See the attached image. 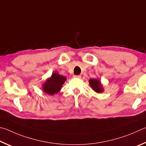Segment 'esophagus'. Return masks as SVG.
<instances>
[{
    "instance_id": "1",
    "label": "esophagus",
    "mask_w": 146,
    "mask_h": 146,
    "mask_svg": "<svg viewBox=\"0 0 146 146\" xmlns=\"http://www.w3.org/2000/svg\"><path fill=\"white\" fill-rule=\"evenodd\" d=\"M81 76L80 75H74V78H81Z\"/></svg>"
}]
</instances>
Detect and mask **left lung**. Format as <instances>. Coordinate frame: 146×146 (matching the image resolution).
Instances as JSON below:
<instances>
[{
	"label": "left lung",
	"mask_w": 146,
	"mask_h": 146,
	"mask_svg": "<svg viewBox=\"0 0 146 146\" xmlns=\"http://www.w3.org/2000/svg\"><path fill=\"white\" fill-rule=\"evenodd\" d=\"M90 85L93 88V90L98 93H100L103 92V88L101 85V82L97 79H91L89 81Z\"/></svg>",
	"instance_id": "1"
}]
</instances>
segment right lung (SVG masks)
I'll return each instance as SVG.
<instances>
[{"label": "right lung", "instance_id": "obj_1", "mask_svg": "<svg viewBox=\"0 0 146 146\" xmlns=\"http://www.w3.org/2000/svg\"><path fill=\"white\" fill-rule=\"evenodd\" d=\"M65 80L66 78L64 76H60L57 72L53 73L51 78L43 84V91L49 95H54V94H57L61 90V86Z\"/></svg>", "mask_w": 146, "mask_h": 146}]
</instances>
